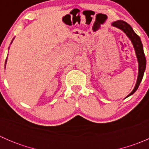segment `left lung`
Listing matches in <instances>:
<instances>
[{"instance_id": "left-lung-1", "label": "left lung", "mask_w": 149, "mask_h": 149, "mask_svg": "<svg viewBox=\"0 0 149 149\" xmlns=\"http://www.w3.org/2000/svg\"><path fill=\"white\" fill-rule=\"evenodd\" d=\"M112 26L120 29L130 39L132 44H133V47H134L136 57H137L138 63H139V73H138L137 81H136V86H135L133 91L125 97V98H127V97H130V95L134 94L136 90L138 89V88H139L140 84H141V81L143 79V77L144 72H145L146 70V59L145 54H144L143 52V47L142 42H141V38H140L139 35H137L135 33V31H133V28L130 26V25H129L127 22H124V21L118 20L116 21V22H114L112 24Z\"/></svg>"}]
</instances>
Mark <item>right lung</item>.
Segmentation results:
<instances>
[{
  "label": "right lung",
  "instance_id": "add662e5",
  "mask_svg": "<svg viewBox=\"0 0 149 149\" xmlns=\"http://www.w3.org/2000/svg\"><path fill=\"white\" fill-rule=\"evenodd\" d=\"M14 38H15V37H14ZM14 38H13V39H14ZM13 40H12V41H11V42H10V44H11V43H12V42H13ZM8 49H9V47H8ZM6 62H7V58H6V62H5L6 64ZM5 68H6V65H5Z\"/></svg>",
  "mask_w": 149,
  "mask_h": 149
}]
</instances>
